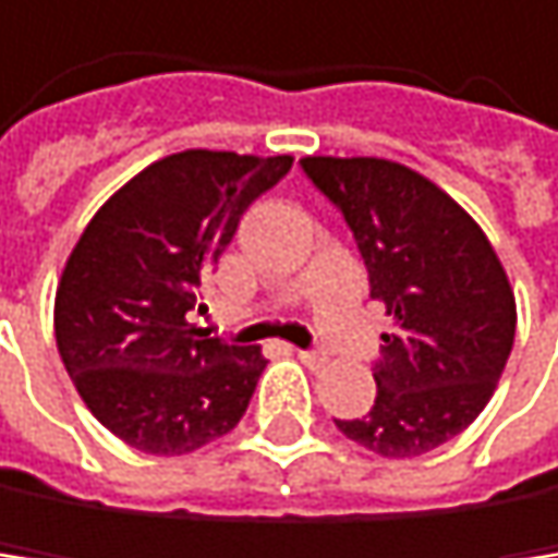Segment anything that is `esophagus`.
Returning <instances> with one entry per match:
<instances>
[{
    "instance_id": "1",
    "label": "esophagus",
    "mask_w": 558,
    "mask_h": 558,
    "mask_svg": "<svg viewBox=\"0 0 558 558\" xmlns=\"http://www.w3.org/2000/svg\"><path fill=\"white\" fill-rule=\"evenodd\" d=\"M298 357H301L304 368H311V372H320L328 364V351H298Z\"/></svg>"
}]
</instances>
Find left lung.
<instances>
[{
  "label": "left lung",
  "mask_w": 558,
  "mask_h": 558,
  "mask_svg": "<svg viewBox=\"0 0 558 558\" xmlns=\"http://www.w3.org/2000/svg\"><path fill=\"white\" fill-rule=\"evenodd\" d=\"M354 233L381 335L375 404L338 428L385 459H415L465 432L515 341V294L482 227L428 177L378 157H304Z\"/></svg>",
  "instance_id": "8db88e82"
}]
</instances>
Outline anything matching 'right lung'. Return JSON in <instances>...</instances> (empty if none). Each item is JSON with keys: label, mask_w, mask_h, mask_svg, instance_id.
<instances>
[{"label": "right lung", "mask_w": 558, "mask_h": 558, "mask_svg": "<svg viewBox=\"0 0 558 558\" xmlns=\"http://www.w3.org/2000/svg\"><path fill=\"white\" fill-rule=\"evenodd\" d=\"M294 157L183 149L140 170L86 223L56 288V348L102 428L146 456L227 435L267 361L194 328L201 281L244 210Z\"/></svg>", "instance_id": "obj_1"}]
</instances>
